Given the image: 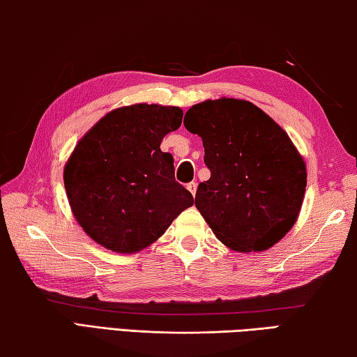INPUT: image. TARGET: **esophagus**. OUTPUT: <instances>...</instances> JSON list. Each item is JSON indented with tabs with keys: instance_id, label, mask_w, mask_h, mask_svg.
<instances>
[{
	"instance_id": "34e87169",
	"label": "esophagus",
	"mask_w": 357,
	"mask_h": 357,
	"mask_svg": "<svg viewBox=\"0 0 357 357\" xmlns=\"http://www.w3.org/2000/svg\"><path fill=\"white\" fill-rule=\"evenodd\" d=\"M187 189H189L192 195H195V193H197V183H189V184H187Z\"/></svg>"
}]
</instances>
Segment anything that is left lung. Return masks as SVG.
<instances>
[{
	"label": "left lung",
	"mask_w": 357,
	"mask_h": 357,
	"mask_svg": "<svg viewBox=\"0 0 357 357\" xmlns=\"http://www.w3.org/2000/svg\"><path fill=\"white\" fill-rule=\"evenodd\" d=\"M185 129L202 137L211 178L195 206L228 249L263 252L298 220L307 185L305 162L291 138L249 100L220 98L192 105Z\"/></svg>",
	"instance_id": "8db88e82"
}]
</instances>
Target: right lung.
<instances>
[{"instance_id": "right-lung-1", "label": "right lung", "mask_w": 357, "mask_h": 357, "mask_svg": "<svg viewBox=\"0 0 357 357\" xmlns=\"http://www.w3.org/2000/svg\"><path fill=\"white\" fill-rule=\"evenodd\" d=\"M179 107L134 104L102 116L64 165L70 211L107 250L137 253L155 243L193 204L174 181L173 157L160 143L183 123Z\"/></svg>"}]
</instances>
